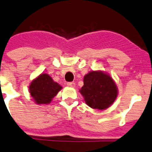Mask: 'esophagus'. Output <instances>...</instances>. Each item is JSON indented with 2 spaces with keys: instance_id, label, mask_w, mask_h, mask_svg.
<instances>
[{
  "instance_id": "34e87169",
  "label": "esophagus",
  "mask_w": 152,
  "mask_h": 152,
  "mask_svg": "<svg viewBox=\"0 0 152 152\" xmlns=\"http://www.w3.org/2000/svg\"><path fill=\"white\" fill-rule=\"evenodd\" d=\"M67 86L69 87H75V83L74 82H69V83H67Z\"/></svg>"
}]
</instances>
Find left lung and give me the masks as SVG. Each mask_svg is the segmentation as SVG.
<instances>
[{
  "label": "left lung",
  "instance_id": "8db88e82",
  "mask_svg": "<svg viewBox=\"0 0 152 152\" xmlns=\"http://www.w3.org/2000/svg\"><path fill=\"white\" fill-rule=\"evenodd\" d=\"M85 103L92 109H107L118 96V87L107 72L90 71L83 77V86L79 90Z\"/></svg>",
  "mask_w": 152,
  "mask_h": 152
}]
</instances>
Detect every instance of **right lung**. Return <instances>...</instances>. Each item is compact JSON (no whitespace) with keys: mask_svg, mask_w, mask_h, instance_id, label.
Here are the masks:
<instances>
[{"mask_svg":"<svg viewBox=\"0 0 152 152\" xmlns=\"http://www.w3.org/2000/svg\"><path fill=\"white\" fill-rule=\"evenodd\" d=\"M63 89L47 73H42L30 82L29 93L37 104H48Z\"/></svg>","mask_w":152,"mask_h":152,"instance_id":"add662e5","label":"right lung"}]
</instances>
